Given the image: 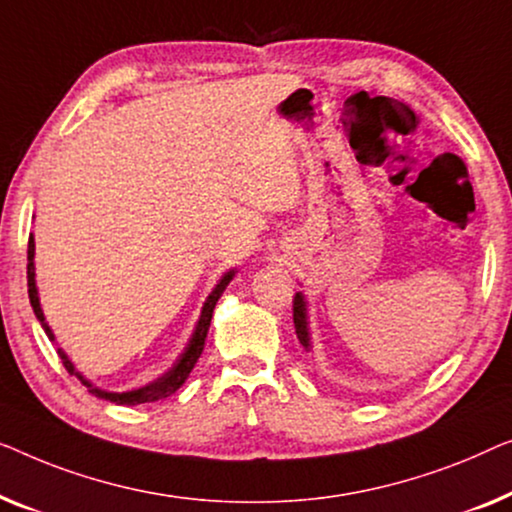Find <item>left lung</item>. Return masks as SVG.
<instances>
[{
    "mask_svg": "<svg viewBox=\"0 0 512 512\" xmlns=\"http://www.w3.org/2000/svg\"><path fill=\"white\" fill-rule=\"evenodd\" d=\"M294 327H297V336L304 348H308V331H306V306H304V297L297 294L294 297Z\"/></svg>",
    "mask_w": 512,
    "mask_h": 512,
    "instance_id": "left-lung-1",
    "label": "left lung"
}]
</instances>
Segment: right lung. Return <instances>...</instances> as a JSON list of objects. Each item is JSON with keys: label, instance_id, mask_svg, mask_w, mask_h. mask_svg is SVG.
Here are the masks:
<instances>
[{"label": "right lung", "instance_id": "right-lung-1", "mask_svg": "<svg viewBox=\"0 0 512 512\" xmlns=\"http://www.w3.org/2000/svg\"><path fill=\"white\" fill-rule=\"evenodd\" d=\"M234 271H229L225 278L220 280L218 285H215V290L208 294L204 308H201V318L197 322V329H194V334L190 338V343H187V348L181 357H178V362L174 364V369L169 373H164L160 380H155L153 385L148 387H141V390H132V392H102L97 390V387H92L88 380H83V376H78L74 364L69 362L67 355H64L62 350H57V355H60L64 369H67L71 376H78L83 380V385H88V392L95 394L99 399H106L111 403H120V406H136V403H148V401H157V399H164V397H171L178 387H181L187 376H190V371L194 369V364H197V359L201 355V350H204V341H206V334H208V327H211V318H213V308L218 304L220 294L225 292V287L229 285V280H232ZM27 292H30V304L34 308V315H37L41 327L46 329V334L50 341H55L53 331L46 325V318H43V311L39 306V297H37V283H34V239L30 236V243H27Z\"/></svg>", "mask_w": 512, "mask_h": 512}]
</instances>
